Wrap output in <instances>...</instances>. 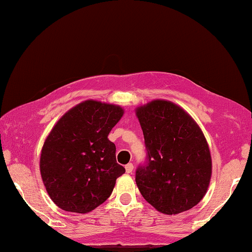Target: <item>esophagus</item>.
I'll use <instances>...</instances> for the list:
<instances>
[{
  "instance_id": "34e87169",
  "label": "esophagus",
  "mask_w": 252,
  "mask_h": 252,
  "mask_svg": "<svg viewBox=\"0 0 252 252\" xmlns=\"http://www.w3.org/2000/svg\"><path fill=\"white\" fill-rule=\"evenodd\" d=\"M132 169H134V164H132V163H128L126 166V172L128 173V174H130V173L132 172Z\"/></svg>"
}]
</instances>
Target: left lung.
I'll list each match as a JSON object with an SVG mask.
<instances>
[{
  "instance_id": "left-lung-1",
  "label": "left lung",
  "mask_w": 252,
  "mask_h": 252,
  "mask_svg": "<svg viewBox=\"0 0 252 252\" xmlns=\"http://www.w3.org/2000/svg\"><path fill=\"white\" fill-rule=\"evenodd\" d=\"M148 163L136 170V185L163 215L194 207L209 189L211 152L200 126L178 104L154 99L137 106Z\"/></svg>"
}]
</instances>
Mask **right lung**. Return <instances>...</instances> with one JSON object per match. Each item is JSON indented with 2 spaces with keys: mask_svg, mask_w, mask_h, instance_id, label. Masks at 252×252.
Listing matches in <instances>:
<instances>
[{
  "mask_svg": "<svg viewBox=\"0 0 252 252\" xmlns=\"http://www.w3.org/2000/svg\"><path fill=\"white\" fill-rule=\"evenodd\" d=\"M124 114L122 106L88 99L59 118L46 137L40 174L52 201L67 212L88 213L112 193L126 173L116 162L109 132Z\"/></svg>",
  "mask_w": 252,
  "mask_h": 252,
  "instance_id": "right-lung-1",
  "label": "right lung"
}]
</instances>
